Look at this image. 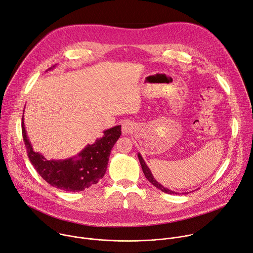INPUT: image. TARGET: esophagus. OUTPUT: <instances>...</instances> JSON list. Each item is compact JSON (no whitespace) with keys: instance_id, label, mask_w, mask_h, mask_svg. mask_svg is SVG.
<instances>
[{"instance_id":"34e87169","label":"esophagus","mask_w":253,"mask_h":253,"mask_svg":"<svg viewBox=\"0 0 253 253\" xmlns=\"http://www.w3.org/2000/svg\"><path fill=\"white\" fill-rule=\"evenodd\" d=\"M133 129H134V126H133V124L130 123V122H127V121H126V122H124V123L122 124V132H123L124 134L132 133Z\"/></svg>"}]
</instances>
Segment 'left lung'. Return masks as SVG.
<instances>
[{
  "mask_svg": "<svg viewBox=\"0 0 253 253\" xmlns=\"http://www.w3.org/2000/svg\"><path fill=\"white\" fill-rule=\"evenodd\" d=\"M138 158H139V162H140V165H141V168H142V170H143V173H144V175H145V177L149 180V182H151L152 185L154 186V187H156L157 189H159L160 191H163L164 193H167V194H176V192H174V191H171V190H169L168 188H165L163 185H160V183L153 177V175H152V173H151V171H150V169H149V168L146 166V164H145V162H144V159L142 158V156H141V154L140 153H138Z\"/></svg>",
  "mask_w": 253,
  "mask_h": 253,
  "instance_id": "obj_1",
  "label": "left lung"
}]
</instances>
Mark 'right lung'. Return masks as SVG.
Segmentation results:
<instances>
[{
    "label": "right lung",
    "mask_w": 253,
    "mask_h": 253,
    "mask_svg": "<svg viewBox=\"0 0 253 253\" xmlns=\"http://www.w3.org/2000/svg\"><path fill=\"white\" fill-rule=\"evenodd\" d=\"M22 135L30 162L45 181L62 191L81 192L96 185L105 175L111 150L121 135V125L105 130L102 138L95 143L87 144L77 156L62 160H48L33 150L26 133L24 117L22 118Z\"/></svg>",
    "instance_id": "add662e5"
}]
</instances>
